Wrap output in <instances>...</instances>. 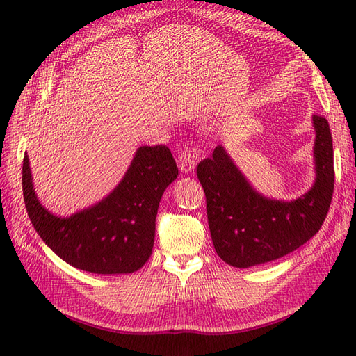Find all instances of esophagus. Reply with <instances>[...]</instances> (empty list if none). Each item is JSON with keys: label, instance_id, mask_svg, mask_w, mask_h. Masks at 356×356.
Segmentation results:
<instances>
[{"label": "esophagus", "instance_id": "esophagus-1", "mask_svg": "<svg viewBox=\"0 0 356 356\" xmlns=\"http://www.w3.org/2000/svg\"><path fill=\"white\" fill-rule=\"evenodd\" d=\"M195 163H196V153H191L190 149H182L178 156L179 170L184 172V174H188V172L195 169Z\"/></svg>", "mask_w": 356, "mask_h": 356}]
</instances>
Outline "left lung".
<instances>
[{
    "label": "left lung",
    "instance_id": "8db88e82",
    "mask_svg": "<svg viewBox=\"0 0 356 356\" xmlns=\"http://www.w3.org/2000/svg\"><path fill=\"white\" fill-rule=\"evenodd\" d=\"M314 124L316 182L294 202L255 193L222 147L197 165L213 248L227 264L243 268L276 260L314 238L324 224L334 191L332 138L324 115L315 114Z\"/></svg>",
    "mask_w": 356,
    "mask_h": 356
}]
</instances>
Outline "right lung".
<instances>
[{
    "instance_id": "add662e5",
    "label": "right lung",
    "mask_w": 356,
    "mask_h": 356,
    "mask_svg": "<svg viewBox=\"0 0 356 356\" xmlns=\"http://www.w3.org/2000/svg\"><path fill=\"white\" fill-rule=\"evenodd\" d=\"M177 175L175 159L166 145L141 147L108 197L70 218H58L37 200L25 154V208L40 238L63 261L98 275L132 273L152 255L159 202Z\"/></svg>"
}]
</instances>
